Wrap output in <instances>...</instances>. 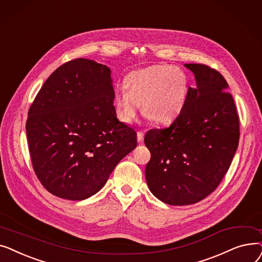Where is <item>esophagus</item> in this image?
I'll return each instance as SVG.
<instances>
[{
    "label": "esophagus",
    "instance_id": "esophagus-1",
    "mask_svg": "<svg viewBox=\"0 0 262 262\" xmlns=\"http://www.w3.org/2000/svg\"><path fill=\"white\" fill-rule=\"evenodd\" d=\"M144 141V132L143 131H139L138 132V142L139 143H143Z\"/></svg>",
    "mask_w": 262,
    "mask_h": 262
}]
</instances>
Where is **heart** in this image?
<instances>
[{
  "instance_id": "obj_1",
  "label": "heart",
  "mask_w": 262,
  "mask_h": 262,
  "mask_svg": "<svg viewBox=\"0 0 262 262\" xmlns=\"http://www.w3.org/2000/svg\"><path fill=\"white\" fill-rule=\"evenodd\" d=\"M124 87L114 98L118 118L135 120L143 103V113L156 123L167 124L183 111L189 95V80L183 70L169 65H154L131 72Z\"/></svg>"
}]
</instances>
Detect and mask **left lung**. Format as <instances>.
I'll return each mask as SVG.
<instances>
[{
    "mask_svg": "<svg viewBox=\"0 0 262 262\" xmlns=\"http://www.w3.org/2000/svg\"><path fill=\"white\" fill-rule=\"evenodd\" d=\"M195 77L181 114L168 128L151 129L145 169L150 192L172 206L192 205L212 193L227 172L240 138L239 117L222 74L185 64Z\"/></svg>",
    "mask_w": 262,
    "mask_h": 262,
    "instance_id": "8db88e82",
    "label": "left lung"
}]
</instances>
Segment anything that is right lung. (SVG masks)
<instances>
[{
    "label": "right lung",
    "mask_w": 262,
    "mask_h": 262,
    "mask_svg": "<svg viewBox=\"0 0 262 262\" xmlns=\"http://www.w3.org/2000/svg\"><path fill=\"white\" fill-rule=\"evenodd\" d=\"M114 98L111 69L92 59L70 60L47 79L26 126L33 168L47 191L89 198L136 147V132L117 119Z\"/></svg>",
    "instance_id": "obj_1"
}]
</instances>
